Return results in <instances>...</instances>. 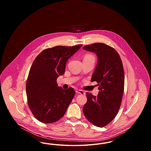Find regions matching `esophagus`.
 <instances>
[{
	"label": "esophagus",
	"mask_w": 151,
	"mask_h": 151,
	"mask_svg": "<svg viewBox=\"0 0 151 151\" xmlns=\"http://www.w3.org/2000/svg\"><path fill=\"white\" fill-rule=\"evenodd\" d=\"M76 93H78L81 94H85V92L81 90H80V89H76Z\"/></svg>",
	"instance_id": "1"
}]
</instances>
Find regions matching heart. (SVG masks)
<instances>
[{
  "label": "heart",
  "mask_w": 151,
  "mask_h": 151,
  "mask_svg": "<svg viewBox=\"0 0 151 151\" xmlns=\"http://www.w3.org/2000/svg\"><path fill=\"white\" fill-rule=\"evenodd\" d=\"M85 58H91V59H94V58L92 56V55H86V57Z\"/></svg>",
  "instance_id": "b5f03b06"
}]
</instances>
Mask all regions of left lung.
Returning a JSON list of instances; mask_svg holds the SVG:
<instances>
[{
    "mask_svg": "<svg viewBox=\"0 0 151 151\" xmlns=\"http://www.w3.org/2000/svg\"><path fill=\"white\" fill-rule=\"evenodd\" d=\"M83 49L95 53L98 58L91 81L97 83L99 90L97 96L86 92L83 113L93 125L102 127L115 118L121 104L124 84L122 60L114 49L104 43L86 45Z\"/></svg>",
    "mask_w": 151,
    "mask_h": 151,
    "instance_id": "obj_1",
    "label": "left lung"
}]
</instances>
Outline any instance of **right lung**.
<instances>
[{
  "instance_id": "add662e5",
  "label": "right lung",
  "mask_w": 151,
  "mask_h": 151,
  "mask_svg": "<svg viewBox=\"0 0 151 151\" xmlns=\"http://www.w3.org/2000/svg\"><path fill=\"white\" fill-rule=\"evenodd\" d=\"M82 45L58 46L42 51L29 71L26 92L29 108L36 119L45 123L62 118L75 94L72 88L63 89L57 79L64 74L65 64Z\"/></svg>"
}]
</instances>
